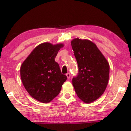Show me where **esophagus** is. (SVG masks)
Instances as JSON below:
<instances>
[{
  "label": "esophagus",
  "mask_w": 131,
  "mask_h": 131,
  "mask_svg": "<svg viewBox=\"0 0 131 131\" xmlns=\"http://www.w3.org/2000/svg\"><path fill=\"white\" fill-rule=\"evenodd\" d=\"M66 76H67L68 79H70V76H71L70 73H67V74H66Z\"/></svg>",
  "instance_id": "1"
}]
</instances>
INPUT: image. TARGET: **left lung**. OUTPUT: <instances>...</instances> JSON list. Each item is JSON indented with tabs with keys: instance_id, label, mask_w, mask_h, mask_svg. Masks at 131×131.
<instances>
[{
	"instance_id": "8db88e82",
	"label": "left lung",
	"mask_w": 131,
	"mask_h": 131,
	"mask_svg": "<svg viewBox=\"0 0 131 131\" xmlns=\"http://www.w3.org/2000/svg\"><path fill=\"white\" fill-rule=\"evenodd\" d=\"M78 65V73L72 79L78 97L86 103L95 101L108 84L110 66L106 59L88 40L76 38L71 42Z\"/></svg>"
}]
</instances>
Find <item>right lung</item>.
Masks as SVG:
<instances>
[{
    "instance_id": "1",
    "label": "right lung",
    "mask_w": 131,
    "mask_h": 131,
    "mask_svg": "<svg viewBox=\"0 0 131 131\" xmlns=\"http://www.w3.org/2000/svg\"><path fill=\"white\" fill-rule=\"evenodd\" d=\"M62 44L46 42L37 46L21 65L23 85L32 97L48 103L58 95L67 77L62 74L55 58Z\"/></svg>"
}]
</instances>
